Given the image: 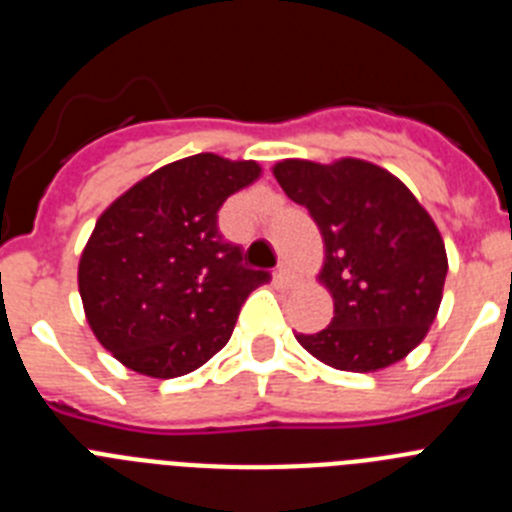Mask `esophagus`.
I'll return each instance as SVG.
<instances>
[{"label":"esophagus","instance_id":"obj_1","mask_svg":"<svg viewBox=\"0 0 512 512\" xmlns=\"http://www.w3.org/2000/svg\"><path fill=\"white\" fill-rule=\"evenodd\" d=\"M274 277H277V282L284 284V287H289V284L295 282V274H292V269H289L287 264H279L277 274H274Z\"/></svg>","mask_w":512,"mask_h":512}]
</instances>
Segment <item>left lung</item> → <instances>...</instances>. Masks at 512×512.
I'll list each match as a JSON object with an SVG mask.
<instances>
[{
  "label": "left lung",
  "instance_id": "left-lung-1",
  "mask_svg": "<svg viewBox=\"0 0 512 512\" xmlns=\"http://www.w3.org/2000/svg\"><path fill=\"white\" fill-rule=\"evenodd\" d=\"M289 200L307 207L325 243L320 271L333 320L297 341L343 372H377L418 346L441 305L446 248L405 184L369 161L274 166Z\"/></svg>",
  "mask_w": 512,
  "mask_h": 512
}]
</instances>
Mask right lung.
<instances>
[{"label": "right lung", "instance_id": "add662e5", "mask_svg": "<svg viewBox=\"0 0 512 512\" xmlns=\"http://www.w3.org/2000/svg\"><path fill=\"white\" fill-rule=\"evenodd\" d=\"M259 174L256 161L197 153L153 171L102 212L81 253L79 292L94 336L128 369L182 377L228 343L269 271L243 264L217 210Z\"/></svg>", "mask_w": 512, "mask_h": 512}]
</instances>
